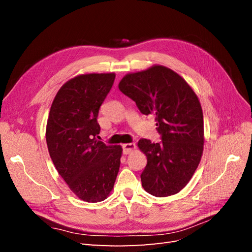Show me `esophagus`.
<instances>
[{"instance_id": "obj_1", "label": "esophagus", "mask_w": 252, "mask_h": 252, "mask_svg": "<svg viewBox=\"0 0 252 252\" xmlns=\"http://www.w3.org/2000/svg\"><path fill=\"white\" fill-rule=\"evenodd\" d=\"M135 149V145L133 143H128V144H123V152L124 155H129L130 152H132Z\"/></svg>"}]
</instances>
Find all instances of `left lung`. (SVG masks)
Listing matches in <instances>:
<instances>
[{
    "mask_svg": "<svg viewBox=\"0 0 252 252\" xmlns=\"http://www.w3.org/2000/svg\"><path fill=\"white\" fill-rule=\"evenodd\" d=\"M119 89L140 111L156 118L161 143L142 139L138 147L147 157L142 186L155 196H169L184 188L200 164L204 148L203 110L193 89L170 68L154 65L127 73Z\"/></svg>",
    "mask_w": 252,
    "mask_h": 252,
    "instance_id": "left-lung-1",
    "label": "left lung"
}]
</instances>
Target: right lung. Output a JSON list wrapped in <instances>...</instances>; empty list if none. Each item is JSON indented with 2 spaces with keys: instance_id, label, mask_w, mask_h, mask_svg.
Here are the masks:
<instances>
[{
  "instance_id": "obj_1",
  "label": "right lung",
  "mask_w": 252,
  "mask_h": 252,
  "mask_svg": "<svg viewBox=\"0 0 252 252\" xmlns=\"http://www.w3.org/2000/svg\"><path fill=\"white\" fill-rule=\"evenodd\" d=\"M116 73H84L67 81L53 100L46 125L49 156L59 174L82 201L109 196L123 149L98 141L97 114Z\"/></svg>"
}]
</instances>
